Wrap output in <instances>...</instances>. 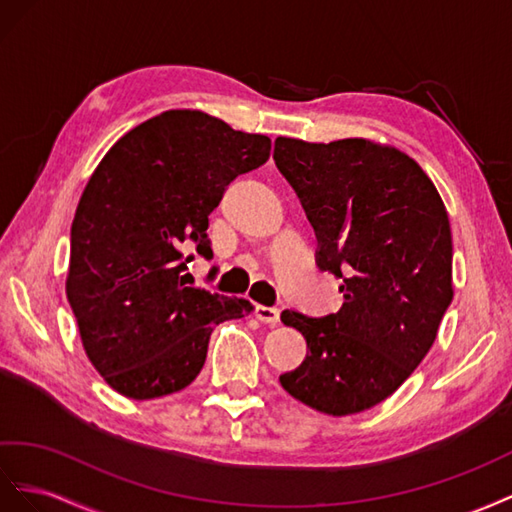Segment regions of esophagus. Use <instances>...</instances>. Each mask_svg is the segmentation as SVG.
I'll return each mask as SVG.
<instances>
[{"label":"esophagus","mask_w":512,"mask_h":512,"mask_svg":"<svg viewBox=\"0 0 512 512\" xmlns=\"http://www.w3.org/2000/svg\"><path fill=\"white\" fill-rule=\"evenodd\" d=\"M255 317H257L259 321H264V324L276 326V324H279V319H281V311L276 309V306L257 304V306H255Z\"/></svg>","instance_id":"1"}]
</instances>
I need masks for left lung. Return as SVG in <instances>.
Listing matches in <instances>:
<instances>
[{"label": "left lung", "mask_w": 512, "mask_h": 512, "mask_svg": "<svg viewBox=\"0 0 512 512\" xmlns=\"http://www.w3.org/2000/svg\"><path fill=\"white\" fill-rule=\"evenodd\" d=\"M274 163L315 229L319 270L341 279L345 298L326 317L281 313L309 347L281 386L321 414L364 412L414 373L452 302L444 201L414 158L367 139L279 137Z\"/></svg>", "instance_id": "obj_1"}]
</instances>
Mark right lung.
Wrapping results in <instances>:
<instances>
[{
    "label": "right lung",
    "mask_w": 512,
    "mask_h": 512,
    "mask_svg": "<svg viewBox=\"0 0 512 512\" xmlns=\"http://www.w3.org/2000/svg\"><path fill=\"white\" fill-rule=\"evenodd\" d=\"M266 135L173 109L126 133L100 160L70 227L66 296L85 354L128 399L186 388L214 326L253 311L244 298L186 287V242L212 259L208 216L227 186L270 158Z\"/></svg>",
    "instance_id": "obj_1"
}]
</instances>
